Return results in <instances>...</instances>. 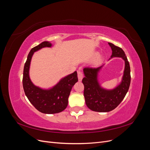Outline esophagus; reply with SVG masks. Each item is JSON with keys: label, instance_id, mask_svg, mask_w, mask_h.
<instances>
[{"label": "esophagus", "instance_id": "34e87169", "mask_svg": "<svg viewBox=\"0 0 150 150\" xmlns=\"http://www.w3.org/2000/svg\"><path fill=\"white\" fill-rule=\"evenodd\" d=\"M78 79H79V81H81V80L83 79V77H84V74H83V72L82 71H79L78 72Z\"/></svg>", "mask_w": 150, "mask_h": 150}]
</instances>
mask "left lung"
<instances>
[{"mask_svg":"<svg viewBox=\"0 0 150 150\" xmlns=\"http://www.w3.org/2000/svg\"><path fill=\"white\" fill-rule=\"evenodd\" d=\"M112 49V57H122L125 61L124 75L121 84L112 90L100 87L97 79L98 73L103 66L98 67L84 68L85 77L82 82L84 86V96L86 105L91 110L96 112H109L115 109L123 100L131 82L130 66L126 54L121 47L108 43Z\"/></svg>","mask_w":150,"mask_h":150,"instance_id":"8db88e82","label":"left lung"}]
</instances>
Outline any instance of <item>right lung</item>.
<instances>
[{
	"instance_id": "obj_1",
	"label": "right lung",
	"mask_w": 150,
	"mask_h": 150,
	"mask_svg": "<svg viewBox=\"0 0 150 150\" xmlns=\"http://www.w3.org/2000/svg\"><path fill=\"white\" fill-rule=\"evenodd\" d=\"M52 44L44 41L33 47L29 52L25 63L22 84L27 98L37 110L44 114H54L64 110L68 104V98L71 89L78 82V74L75 71L62 78L55 86L44 90L35 86L31 82L29 75L30 63L34 52L45 47H51Z\"/></svg>"
}]
</instances>
